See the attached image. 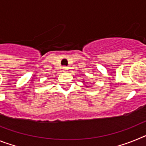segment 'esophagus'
I'll return each instance as SVG.
<instances>
[{"label": "esophagus", "instance_id": "obj_1", "mask_svg": "<svg viewBox=\"0 0 146 146\" xmlns=\"http://www.w3.org/2000/svg\"><path fill=\"white\" fill-rule=\"evenodd\" d=\"M63 69H64V71H66L68 69V68L66 66H64L63 67Z\"/></svg>", "mask_w": 146, "mask_h": 146}]
</instances>
